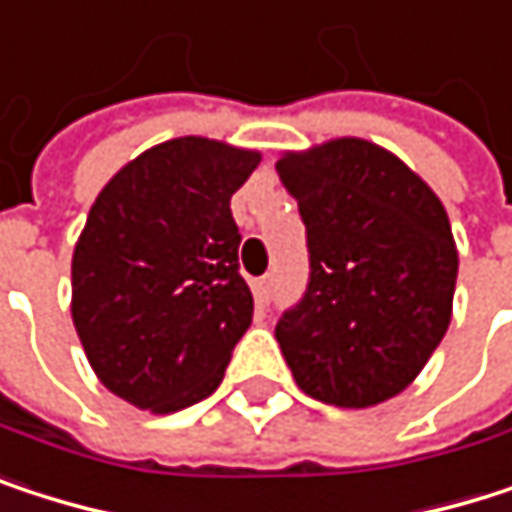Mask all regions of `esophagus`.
<instances>
[{
	"label": "esophagus",
	"instance_id": "obj_1",
	"mask_svg": "<svg viewBox=\"0 0 512 512\" xmlns=\"http://www.w3.org/2000/svg\"><path fill=\"white\" fill-rule=\"evenodd\" d=\"M253 295H256V304L259 307H268L271 304V295H274V274H265V277L253 280Z\"/></svg>",
	"mask_w": 512,
	"mask_h": 512
}]
</instances>
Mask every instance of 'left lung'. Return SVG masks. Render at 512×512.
I'll return each mask as SVG.
<instances>
[{
  "label": "left lung",
  "mask_w": 512,
  "mask_h": 512,
  "mask_svg": "<svg viewBox=\"0 0 512 512\" xmlns=\"http://www.w3.org/2000/svg\"><path fill=\"white\" fill-rule=\"evenodd\" d=\"M310 283L274 334L298 387L370 408L414 382L450 325L459 256L441 199L382 145L343 136L277 160Z\"/></svg>",
  "instance_id": "obj_1"
}]
</instances>
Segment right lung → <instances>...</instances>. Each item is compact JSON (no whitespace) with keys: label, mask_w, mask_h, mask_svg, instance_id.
I'll return each mask as SVG.
<instances>
[{"label":"right lung","mask_w":512,"mask_h":512,"mask_svg":"<svg viewBox=\"0 0 512 512\" xmlns=\"http://www.w3.org/2000/svg\"><path fill=\"white\" fill-rule=\"evenodd\" d=\"M259 151L181 136L142 151L98 193L71 262V316L95 376L169 414L223 382L253 322L229 199Z\"/></svg>","instance_id":"right-lung-1"}]
</instances>
